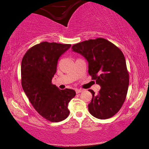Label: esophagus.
I'll return each mask as SVG.
<instances>
[{
  "label": "esophagus",
  "instance_id": "1",
  "mask_svg": "<svg viewBox=\"0 0 149 149\" xmlns=\"http://www.w3.org/2000/svg\"><path fill=\"white\" fill-rule=\"evenodd\" d=\"M75 91H76L77 93H79L82 92L83 90H82V89H75Z\"/></svg>",
  "mask_w": 149,
  "mask_h": 149
}]
</instances>
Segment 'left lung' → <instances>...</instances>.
<instances>
[{
    "instance_id": "1",
    "label": "left lung",
    "mask_w": 149,
    "mask_h": 149,
    "mask_svg": "<svg viewBox=\"0 0 149 149\" xmlns=\"http://www.w3.org/2000/svg\"><path fill=\"white\" fill-rule=\"evenodd\" d=\"M88 62V72L101 87L97 95L91 89L88 105L91 115L106 119L118 113L125 102L129 86V74L124 55L111 42L103 38L85 40L72 47Z\"/></svg>"
}]
</instances>
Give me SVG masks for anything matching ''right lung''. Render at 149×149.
I'll return each instance as SVG.
<instances>
[{
    "mask_svg": "<svg viewBox=\"0 0 149 149\" xmlns=\"http://www.w3.org/2000/svg\"><path fill=\"white\" fill-rule=\"evenodd\" d=\"M70 44L42 42L29 49L21 65L22 85L34 109L52 122L66 119L68 103L76 95L74 90H61L52 83L60 57Z\"/></svg>",
    "mask_w": 149,
    "mask_h": 149,
    "instance_id": "add662e5",
    "label": "right lung"
}]
</instances>
